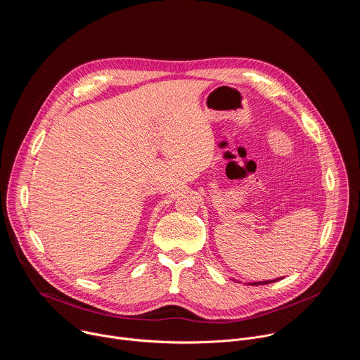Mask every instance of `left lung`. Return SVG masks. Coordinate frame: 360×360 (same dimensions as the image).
Wrapping results in <instances>:
<instances>
[{"label": "left lung", "instance_id": "left-lung-1", "mask_svg": "<svg viewBox=\"0 0 360 360\" xmlns=\"http://www.w3.org/2000/svg\"><path fill=\"white\" fill-rule=\"evenodd\" d=\"M281 279H283V278H278V279H274V281H264V282H253V283H249V285H266V283H272V282H276V281H281Z\"/></svg>", "mask_w": 360, "mask_h": 360}]
</instances>
